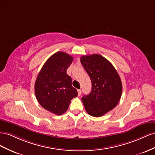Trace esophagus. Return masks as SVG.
Wrapping results in <instances>:
<instances>
[{"instance_id":"34e87169","label":"esophagus","mask_w":155,"mask_h":155,"mask_svg":"<svg viewBox=\"0 0 155 155\" xmlns=\"http://www.w3.org/2000/svg\"><path fill=\"white\" fill-rule=\"evenodd\" d=\"M77 91H78V96H80V95H81V94H82V91H81V90H78Z\"/></svg>"}]
</instances>
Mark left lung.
<instances>
[{
    "instance_id": "obj_1",
    "label": "left lung",
    "mask_w": 155,
    "mask_h": 155,
    "mask_svg": "<svg viewBox=\"0 0 155 155\" xmlns=\"http://www.w3.org/2000/svg\"><path fill=\"white\" fill-rule=\"evenodd\" d=\"M81 62L91 81V91L82 97L88 114L101 117L118 104L122 94V83L116 69L100 54L82 56Z\"/></svg>"
}]
</instances>
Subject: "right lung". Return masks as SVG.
<instances>
[{"label": "right lung", "mask_w": 155, "mask_h": 155, "mask_svg": "<svg viewBox=\"0 0 155 155\" xmlns=\"http://www.w3.org/2000/svg\"><path fill=\"white\" fill-rule=\"evenodd\" d=\"M73 60L67 53L57 52L46 61L38 74L34 87L36 99L43 108L52 114L65 112L71 101L78 95L72 86L71 77L66 73Z\"/></svg>", "instance_id": "add662e5"}]
</instances>
